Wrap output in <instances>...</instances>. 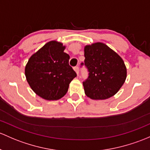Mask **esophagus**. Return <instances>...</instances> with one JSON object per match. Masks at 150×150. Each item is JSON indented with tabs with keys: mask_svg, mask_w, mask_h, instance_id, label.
<instances>
[{
	"mask_svg": "<svg viewBox=\"0 0 150 150\" xmlns=\"http://www.w3.org/2000/svg\"><path fill=\"white\" fill-rule=\"evenodd\" d=\"M74 70L75 71V72H76L77 74H79V67H78V66H76V67H74Z\"/></svg>",
	"mask_w": 150,
	"mask_h": 150,
	"instance_id": "1",
	"label": "esophagus"
}]
</instances>
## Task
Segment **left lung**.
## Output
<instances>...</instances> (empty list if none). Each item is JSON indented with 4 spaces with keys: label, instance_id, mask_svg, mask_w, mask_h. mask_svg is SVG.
Instances as JSON below:
<instances>
[{
    "label": "left lung",
    "instance_id": "left-lung-1",
    "mask_svg": "<svg viewBox=\"0 0 150 150\" xmlns=\"http://www.w3.org/2000/svg\"><path fill=\"white\" fill-rule=\"evenodd\" d=\"M84 63L88 77L83 82L86 95L93 100L114 96L127 78V67L121 57L105 44L97 42L84 48Z\"/></svg>",
    "mask_w": 150,
    "mask_h": 150
}]
</instances>
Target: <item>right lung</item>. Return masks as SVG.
<instances>
[{
	"label": "right lung",
	"mask_w": 150,
	"mask_h": 150,
	"mask_svg": "<svg viewBox=\"0 0 150 150\" xmlns=\"http://www.w3.org/2000/svg\"><path fill=\"white\" fill-rule=\"evenodd\" d=\"M64 49L60 42H49L29 58L25 67L30 87L45 100L62 98L70 82L77 76L69 65L70 56L64 52Z\"/></svg>",
	"instance_id": "1"
}]
</instances>
